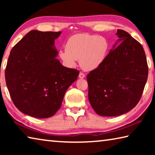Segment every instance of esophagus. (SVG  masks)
<instances>
[{"label": "esophagus", "instance_id": "1", "mask_svg": "<svg viewBox=\"0 0 155 155\" xmlns=\"http://www.w3.org/2000/svg\"><path fill=\"white\" fill-rule=\"evenodd\" d=\"M78 77H79L80 78H84L85 77V74H83V72H80L79 75H78Z\"/></svg>", "mask_w": 155, "mask_h": 155}]
</instances>
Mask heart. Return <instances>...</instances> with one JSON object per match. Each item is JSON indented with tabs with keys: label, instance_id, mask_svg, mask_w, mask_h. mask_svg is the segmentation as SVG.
Instances as JSON below:
<instances>
[{
	"label": "heart",
	"instance_id": "obj_1",
	"mask_svg": "<svg viewBox=\"0 0 155 155\" xmlns=\"http://www.w3.org/2000/svg\"><path fill=\"white\" fill-rule=\"evenodd\" d=\"M109 41L103 36L78 33L68 39L65 50L59 52V58L68 67H74L79 60L80 65L86 71L99 68L105 60L109 51Z\"/></svg>",
	"mask_w": 155,
	"mask_h": 155
}]
</instances>
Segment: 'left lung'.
Masks as SVG:
<instances>
[{"label": "left lung", "instance_id": "left-lung-1", "mask_svg": "<svg viewBox=\"0 0 155 155\" xmlns=\"http://www.w3.org/2000/svg\"><path fill=\"white\" fill-rule=\"evenodd\" d=\"M118 40L101 66L87 76L91 106L101 116H117L139 103L148 78V68L141 44L117 29Z\"/></svg>", "mask_w": 155, "mask_h": 155}]
</instances>
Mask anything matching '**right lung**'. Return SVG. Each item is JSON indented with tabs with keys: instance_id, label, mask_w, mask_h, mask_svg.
<instances>
[{
	"instance_id": "right-lung-1",
	"label": "right lung",
	"mask_w": 155,
	"mask_h": 155,
	"mask_svg": "<svg viewBox=\"0 0 155 155\" xmlns=\"http://www.w3.org/2000/svg\"><path fill=\"white\" fill-rule=\"evenodd\" d=\"M61 33L33 30L10 52L5 81L13 103L23 114L37 118L54 115L77 79L79 72L57 59L54 40Z\"/></svg>"
}]
</instances>
